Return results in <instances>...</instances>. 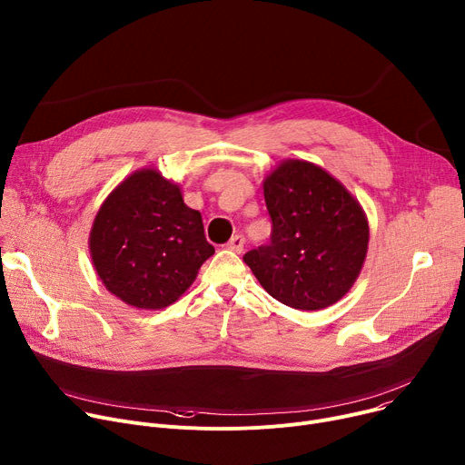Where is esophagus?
Segmentation results:
<instances>
[{
	"mask_svg": "<svg viewBox=\"0 0 465 465\" xmlns=\"http://www.w3.org/2000/svg\"><path fill=\"white\" fill-rule=\"evenodd\" d=\"M227 247L231 249V252H234V253H242V249H243V236H242V234H234V236L227 242Z\"/></svg>",
	"mask_w": 465,
	"mask_h": 465,
	"instance_id": "esophagus-1",
	"label": "esophagus"
}]
</instances>
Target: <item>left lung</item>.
<instances>
[{
  "label": "left lung",
  "mask_w": 465,
  "mask_h": 465,
  "mask_svg": "<svg viewBox=\"0 0 465 465\" xmlns=\"http://www.w3.org/2000/svg\"><path fill=\"white\" fill-rule=\"evenodd\" d=\"M270 242L243 255L277 302L318 311L339 302L361 272L365 213L346 188L314 163L289 160L264 178Z\"/></svg>",
  "instance_id": "obj_1"
}]
</instances>
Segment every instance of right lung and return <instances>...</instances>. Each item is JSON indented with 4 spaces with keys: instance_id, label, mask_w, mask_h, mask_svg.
<instances>
[{
    "instance_id": "1",
    "label": "right lung",
    "mask_w": 465,
    "mask_h": 465,
    "mask_svg": "<svg viewBox=\"0 0 465 465\" xmlns=\"http://www.w3.org/2000/svg\"><path fill=\"white\" fill-rule=\"evenodd\" d=\"M89 247L105 289L137 309L176 302L213 255L201 213L154 169L130 174L104 201Z\"/></svg>"
}]
</instances>
